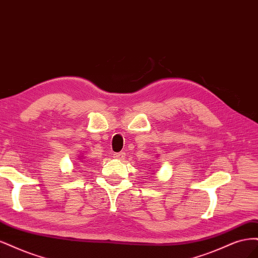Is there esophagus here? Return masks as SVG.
Returning <instances> with one entry per match:
<instances>
[{"mask_svg":"<svg viewBox=\"0 0 258 258\" xmlns=\"http://www.w3.org/2000/svg\"><path fill=\"white\" fill-rule=\"evenodd\" d=\"M113 157H114V159H117V160H122L123 157H124V153H122V152L114 153V154H113Z\"/></svg>","mask_w":258,"mask_h":258,"instance_id":"esophagus-1","label":"esophagus"}]
</instances>
